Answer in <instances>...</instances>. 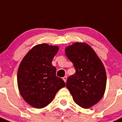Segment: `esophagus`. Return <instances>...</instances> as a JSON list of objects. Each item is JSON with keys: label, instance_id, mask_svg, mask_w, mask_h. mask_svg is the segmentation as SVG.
Masks as SVG:
<instances>
[{"label": "esophagus", "instance_id": "esophagus-1", "mask_svg": "<svg viewBox=\"0 0 122 122\" xmlns=\"http://www.w3.org/2000/svg\"><path fill=\"white\" fill-rule=\"evenodd\" d=\"M62 79H63V80L66 82V80H67V76H64V77H62Z\"/></svg>", "mask_w": 122, "mask_h": 122}]
</instances>
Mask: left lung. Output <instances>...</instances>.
<instances>
[{
	"label": "left lung",
	"mask_w": 122,
	"mask_h": 122,
	"mask_svg": "<svg viewBox=\"0 0 122 122\" xmlns=\"http://www.w3.org/2000/svg\"><path fill=\"white\" fill-rule=\"evenodd\" d=\"M65 52L76 69V73L68 77L66 86L74 102L88 109L99 102L105 92L107 76L104 66L86 43H74L66 47Z\"/></svg>",
	"instance_id": "obj_1"
}]
</instances>
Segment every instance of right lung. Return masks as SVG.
I'll return each mask as SVG.
<instances>
[{
  "instance_id": "add662e5",
  "label": "right lung",
  "mask_w": 122,
  "mask_h": 122,
  "mask_svg": "<svg viewBox=\"0 0 122 122\" xmlns=\"http://www.w3.org/2000/svg\"><path fill=\"white\" fill-rule=\"evenodd\" d=\"M58 51L56 46L42 43L34 46L24 56L19 66L17 81L20 94L35 108L46 107L59 90L66 86L56 75L51 62Z\"/></svg>"
}]
</instances>
